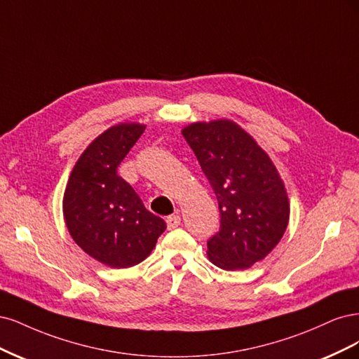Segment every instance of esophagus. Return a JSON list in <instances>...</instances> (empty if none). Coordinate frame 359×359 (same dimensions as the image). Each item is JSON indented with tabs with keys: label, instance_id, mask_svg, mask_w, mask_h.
<instances>
[{
	"label": "esophagus",
	"instance_id": "esophagus-1",
	"mask_svg": "<svg viewBox=\"0 0 359 359\" xmlns=\"http://www.w3.org/2000/svg\"><path fill=\"white\" fill-rule=\"evenodd\" d=\"M165 222H167L168 229H175V228H177L180 225V216L179 215H170L165 219Z\"/></svg>",
	"mask_w": 359,
	"mask_h": 359
}]
</instances>
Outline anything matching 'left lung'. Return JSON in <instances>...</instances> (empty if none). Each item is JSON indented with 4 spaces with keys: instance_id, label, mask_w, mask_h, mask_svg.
<instances>
[{
    "instance_id": "1",
    "label": "left lung",
    "mask_w": 359,
    "mask_h": 359,
    "mask_svg": "<svg viewBox=\"0 0 359 359\" xmlns=\"http://www.w3.org/2000/svg\"><path fill=\"white\" fill-rule=\"evenodd\" d=\"M216 195L221 226L207 241L224 270L249 269L280 241L289 221L283 182L267 154L231 121L198 122L182 131Z\"/></svg>"
}]
</instances>
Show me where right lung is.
Segmentation results:
<instances>
[{
	"mask_svg": "<svg viewBox=\"0 0 359 359\" xmlns=\"http://www.w3.org/2000/svg\"><path fill=\"white\" fill-rule=\"evenodd\" d=\"M143 131L144 125L121 123L97 137L79 158L64 194L72 237L89 257L113 269L146 259L167 228L118 175Z\"/></svg>",
	"mask_w": 359,
	"mask_h": 359,
	"instance_id": "right-lung-1",
	"label": "right lung"
}]
</instances>
